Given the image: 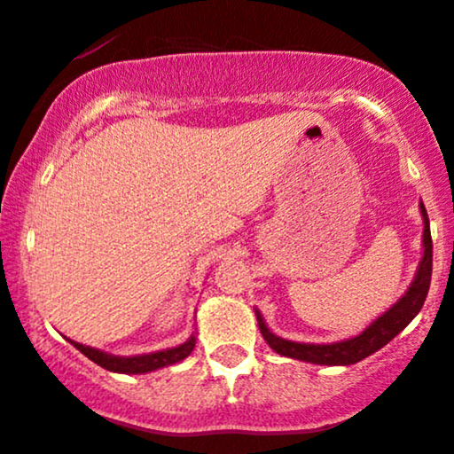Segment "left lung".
<instances>
[{
	"label": "left lung",
	"instance_id": "obj_1",
	"mask_svg": "<svg viewBox=\"0 0 454 454\" xmlns=\"http://www.w3.org/2000/svg\"><path fill=\"white\" fill-rule=\"evenodd\" d=\"M422 222H425V235H422V246H425V254L418 265L416 278L407 288L405 295L398 300L390 310H386L380 318L371 323L360 336L348 338V340L332 342V345H308V342H293L284 340V338L276 336L262 321L261 312L256 310L258 327H261L262 338L267 345L276 353L284 357H293V360L312 362V364H325V366H348L356 362L364 360V357L372 356L386 347L396 333H401L411 323V318L420 312L422 303L427 300V293L431 286V271H433V241H431V228H429V215H427L425 204L420 202Z\"/></svg>",
	"mask_w": 454,
	"mask_h": 454
}]
</instances>
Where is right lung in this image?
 <instances>
[{"label":"right lung","instance_id":"add662e5","mask_svg":"<svg viewBox=\"0 0 454 454\" xmlns=\"http://www.w3.org/2000/svg\"><path fill=\"white\" fill-rule=\"evenodd\" d=\"M74 348L83 353L88 360H92L94 364L107 368L112 372H124V375H139V372H151L157 371V368L176 364V362L185 360L189 353L193 351L196 347V336L187 338L183 345L166 348V351H157V353H146V356H131V357H122V356H112V353H103L98 348L79 345V342L68 340Z\"/></svg>","mask_w":454,"mask_h":454}]
</instances>
